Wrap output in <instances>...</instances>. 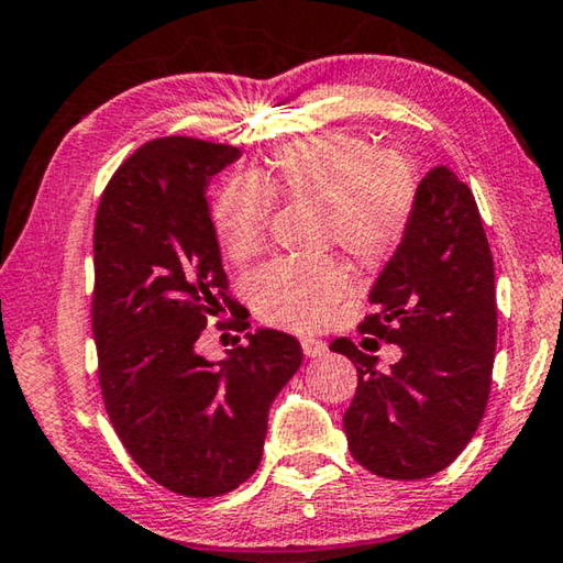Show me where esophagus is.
<instances>
[{"instance_id": "esophagus-1", "label": "esophagus", "mask_w": 563, "mask_h": 563, "mask_svg": "<svg viewBox=\"0 0 563 563\" xmlns=\"http://www.w3.org/2000/svg\"><path fill=\"white\" fill-rule=\"evenodd\" d=\"M301 353L307 357H322L328 353V345H324L322 340H314V338H301Z\"/></svg>"}]
</instances>
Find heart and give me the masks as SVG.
<instances>
[{
	"instance_id": "b5f03b06",
	"label": "heart",
	"mask_w": 563,
	"mask_h": 563,
	"mask_svg": "<svg viewBox=\"0 0 563 563\" xmlns=\"http://www.w3.org/2000/svg\"><path fill=\"white\" fill-rule=\"evenodd\" d=\"M297 200L322 210L332 243L357 266L394 256L411 228L417 183L411 169L355 134H322L291 144L272 165L223 187L216 231L233 262L266 246L272 200ZM347 279L332 262H274L251 276L249 297L264 322L312 330L345 297Z\"/></svg>"
}]
</instances>
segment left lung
<instances>
[{
    "label": "left lung",
    "mask_w": 563,
    "mask_h": 563,
    "mask_svg": "<svg viewBox=\"0 0 563 563\" xmlns=\"http://www.w3.org/2000/svg\"><path fill=\"white\" fill-rule=\"evenodd\" d=\"M368 301L373 314L361 332L396 342L401 357L378 371V357L347 338L330 345L357 371L355 398L342 419L350 454L388 479L437 475L475 437L498 342L483 218L475 195L446 165L421 177L409 233Z\"/></svg>",
    "instance_id": "8db88e82"
}]
</instances>
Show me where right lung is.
Wrapping results in <instances>:
<instances>
[{"label": "right lung", "instance_id": "add662e5", "mask_svg": "<svg viewBox=\"0 0 563 563\" xmlns=\"http://www.w3.org/2000/svg\"><path fill=\"white\" fill-rule=\"evenodd\" d=\"M235 146L165 136L140 146L106 187L93 231V340L106 411L134 462L167 490L216 498L254 475L268 409L301 365L272 328L221 361L198 338L225 297L206 200ZM249 322L243 324V330Z\"/></svg>", "mask_w": 563, "mask_h": 563}]
</instances>
